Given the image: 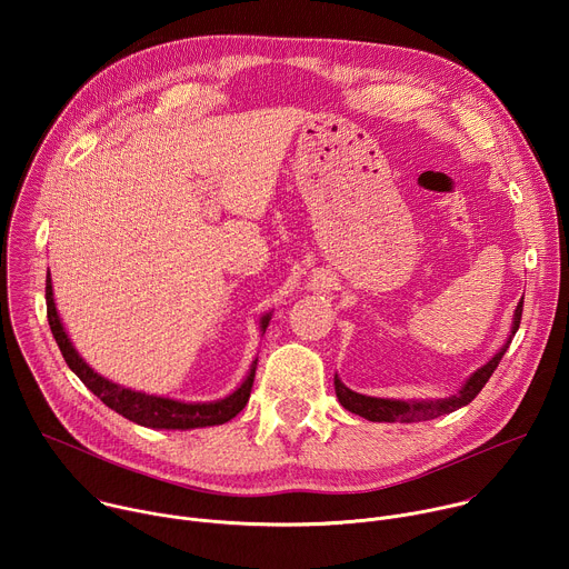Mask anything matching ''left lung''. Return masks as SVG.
<instances>
[{"instance_id": "obj_1", "label": "left lung", "mask_w": 569, "mask_h": 569, "mask_svg": "<svg viewBox=\"0 0 569 569\" xmlns=\"http://www.w3.org/2000/svg\"><path fill=\"white\" fill-rule=\"evenodd\" d=\"M520 319H522V299L516 308V315H513V329H511V338L516 336L518 327H520ZM511 338L509 342L500 349V353H496V358L491 362H486L481 369H477L468 380L466 385L461 387V391L457 396H450V398H443V400H435V402H405V400H389V398H373V396H362V393H356L351 391L347 385H342V380L336 376L333 382H336V393H338V400L342 402V408L367 419V421H387V423H393V421H400V423H417V421H430V419H437V417H443V415H450L459 408H463V405H468L479 391L481 387L489 382V378L493 376V371L498 369L502 356L507 353L509 345H511Z\"/></svg>"}]
</instances>
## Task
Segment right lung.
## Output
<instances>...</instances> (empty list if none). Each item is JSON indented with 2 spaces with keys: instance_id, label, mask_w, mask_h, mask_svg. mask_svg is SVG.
<instances>
[{
  "instance_id": "add662e5",
  "label": "right lung",
  "mask_w": 569,
  "mask_h": 569,
  "mask_svg": "<svg viewBox=\"0 0 569 569\" xmlns=\"http://www.w3.org/2000/svg\"><path fill=\"white\" fill-rule=\"evenodd\" d=\"M47 319H49L51 333H53L58 349H60L64 362L69 365V369L80 380H83L86 387L90 391H94V396H99L110 410L119 412L121 417H126L132 423H139L146 428H159V430H191V428L220 426V423L231 421L250 400L259 360L252 362L250 376L242 380V385L231 396L216 400V402H180V400H171V398H159V396L132 391V389H126L121 385L106 380L94 369H90L83 362V358H80L76 353V349L71 347V342L62 329V323H60L56 303H53V290H51L49 277H47ZM268 323H270V315H266L261 319L263 331L268 329Z\"/></svg>"
}]
</instances>
